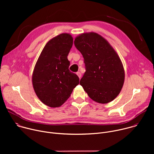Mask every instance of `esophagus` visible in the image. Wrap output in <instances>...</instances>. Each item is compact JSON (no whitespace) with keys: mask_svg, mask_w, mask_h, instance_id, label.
I'll list each match as a JSON object with an SVG mask.
<instances>
[{"mask_svg":"<svg viewBox=\"0 0 154 154\" xmlns=\"http://www.w3.org/2000/svg\"><path fill=\"white\" fill-rule=\"evenodd\" d=\"M77 75H78V77H79L80 79V77H82V74H81V73H80V72H77Z\"/></svg>","mask_w":154,"mask_h":154,"instance_id":"obj_1","label":"esophagus"}]
</instances>
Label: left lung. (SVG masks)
<instances>
[{"mask_svg":"<svg viewBox=\"0 0 154 154\" xmlns=\"http://www.w3.org/2000/svg\"><path fill=\"white\" fill-rule=\"evenodd\" d=\"M85 60L86 72L80 81L94 101L107 103L120 93L125 79L122 63L113 47L95 32L83 33L74 40Z\"/></svg>","mask_w":154,"mask_h":154,"instance_id":"8db88e82","label":"left lung"}]
</instances>
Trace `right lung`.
Wrapping results in <instances>:
<instances>
[{
    "label": "right lung",
    "instance_id": "right-lung-1",
    "mask_svg": "<svg viewBox=\"0 0 154 154\" xmlns=\"http://www.w3.org/2000/svg\"><path fill=\"white\" fill-rule=\"evenodd\" d=\"M73 45L69 33H61L50 39L35 64L32 85L38 99L47 106L59 107L70 97L79 78L69 70L68 55Z\"/></svg>",
    "mask_w": 154,
    "mask_h": 154
}]
</instances>
